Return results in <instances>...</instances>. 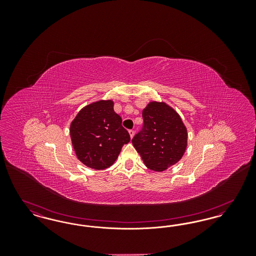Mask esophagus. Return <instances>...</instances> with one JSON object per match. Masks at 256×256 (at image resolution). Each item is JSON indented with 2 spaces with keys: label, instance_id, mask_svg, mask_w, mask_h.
<instances>
[{
  "label": "esophagus",
  "instance_id": "34e87169",
  "mask_svg": "<svg viewBox=\"0 0 256 256\" xmlns=\"http://www.w3.org/2000/svg\"><path fill=\"white\" fill-rule=\"evenodd\" d=\"M128 134H130V137H132H132H134V130H128Z\"/></svg>",
  "mask_w": 256,
  "mask_h": 256
}]
</instances>
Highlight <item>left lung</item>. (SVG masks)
I'll return each instance as SVG.
<instances>
[{"label":"left lung","instance_id":"obj_1","mask_svg":"<svg viewBox=\"0 0 256 256\" xmlns=\"http://www.w3.org/2000/svg\"><path fill=\"white\" fill-rule=\"evenodd\" d=\"M143 128L132 139L148 169L162 172L182 158L187 130L180 116L165 102H150L142 112Z\"/></svg>","mask_w":256,"mask_h":256}]
</instances>
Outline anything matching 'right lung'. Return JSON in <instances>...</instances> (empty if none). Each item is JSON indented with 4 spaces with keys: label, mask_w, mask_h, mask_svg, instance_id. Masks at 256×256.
<instances>
[{
    "label": "right lung",
    "mask_w": 256,
    "mask_h": 256,
    "mask_svg": "<svg viewBox=\"0 0 256 256\" xmlns=\"http://www.w3.org/2000/svg\"><path fill=\"white\" fill-rule=\"evenodd\" d=\"M111 100H100L80 110L70 126L76 158L86 166L104 170L118 158L122 146L130 141L122 128V118L113 110Z\"/></svg>",
    "instance_id": "1"
}]
</instances>
